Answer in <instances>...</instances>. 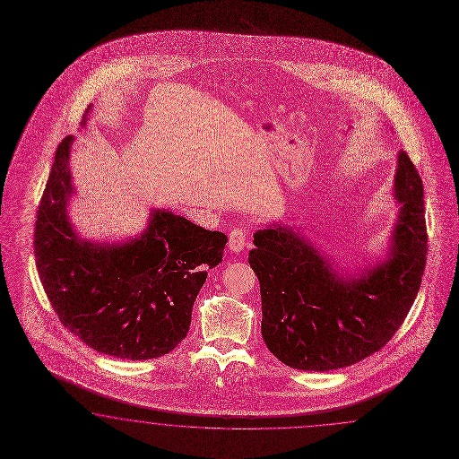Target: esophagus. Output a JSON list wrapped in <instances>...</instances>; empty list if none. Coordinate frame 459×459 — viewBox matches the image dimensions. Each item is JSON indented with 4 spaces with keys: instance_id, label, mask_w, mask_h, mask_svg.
I'll list each match as a JSON object with an SVG mask.
<instances>
[{
    "instance_id": "1",
    "label": "esophagus",
    "mask_w": 459,
    "mask_h": 459,
    "mask_svg": "<svg viewBox=\"0 0 459 459\" xmlns=\"http://www.w3.org/2000/svg\"><path fill=\"white\" fill-rule=\"evenodd\" d=\"M246 240H247V234L246 230L242 229H234L230 234H229V248L232 252H240L246 247Z\"/></svg>"
}]
</instances>
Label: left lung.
I'll list each match as a JSON object with an SVG mask.
<instances>
[{"instance_id": "8db88e82", "label": "left lung", "mask_w": 459, "mask_h": 459, "mask_svg": "<svg viewBox=\"0 0 459 459\" xmlns=\"http://www.w3.org/2000/svg\"><path fill=\"white\" fill-rule=\"evenodd\" d=\"M399 212L387 259L342 277L290 227L254 234L248 264L261 282L262 337L289 368L341 369L377 352L396 334L421 287L428 254L422 180L408 153L397 155Z\"/></svg>"}]
</instances>
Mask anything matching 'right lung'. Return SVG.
Returning a JSON list of instances; mask_svg holds the SVG:
<instances>
[{
	"label": "right lung",
	"instance_id": "right-lung-1",
	"mask_svg": "<svg viewBox=\"0 0 459 459\" xmlns=\"http://www.w3.org/2000/svg\"><path fill=\"white\" fill-rule=\"evenodd\" d=\"M72 142L65 136L58 145L38 207L39 281L63 325L88 347L118 359L160 358L186 339L198 290L222 261L227 237L157 209L145 232L122 246L82 240L66 211Z\"/></svg>",
	"mask_w": 459,
	"mask_h": 459
}]
</instances>
